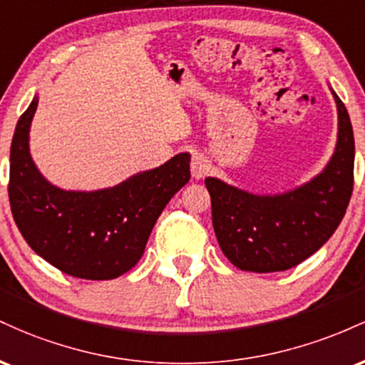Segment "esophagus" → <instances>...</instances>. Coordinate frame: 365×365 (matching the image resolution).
I'll return each mask as SVG.
<instances>
[{"label":"esophagus","instance_id":"34e87169","mask_svg":"<svg viewBox=\"0 0 365 365\" xmlns=\"http://www.w3.org/2000/svg\"><path fill=\"white\" fill-rule=\"evenodd\" d=\"M190 170H192V177L199 180V178L206 177V175L209 173V170H211V165H209L207 158L204 156V154H195V156L192 158Z\"/></svg>","mask_w":365,"mask_h":365}]
</instances>
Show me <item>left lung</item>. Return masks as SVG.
<instances>
[{
	"mask_svg": "<svg viewBox=\"0 0 365 365\" xmlns=\"http://www.w3.org/2000/svg\"><path fill=\"white\" fill-rule=\"evenodd\" d=\"M333 98L338 108L336 149L311 182L287 194L255 195L206 178L217 244L242 271L290 269L319 250L341 223L354 190L355 142L349 111L336 92Z\"/></svg>",
	"mask_w": 365,
	"mask_h": 365,
	"instance_id": "1",
	"label": "left lung"
}]
</instances>
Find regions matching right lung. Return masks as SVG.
Segmentation results:
<instances>
[{
  "mask_svg": "<svg viewBox=\"0 0 365 365\" xmlns=\"http://www.w3.org/2000/svg\"><path fill=\"white\" fill-rule=\"evenodd\" d=\"M37 98L16 123L10 150L11 215L37 255L82 279H113L132 269L170 199L190 180V154L142 171L111 188L61 190L51 185L29 150Z\"/></svg>",
  "mask_w": 365,
  "mask_h": 365,
  "instance_id": "add662e5",
  "label": "right lung"
}]
</instances>
